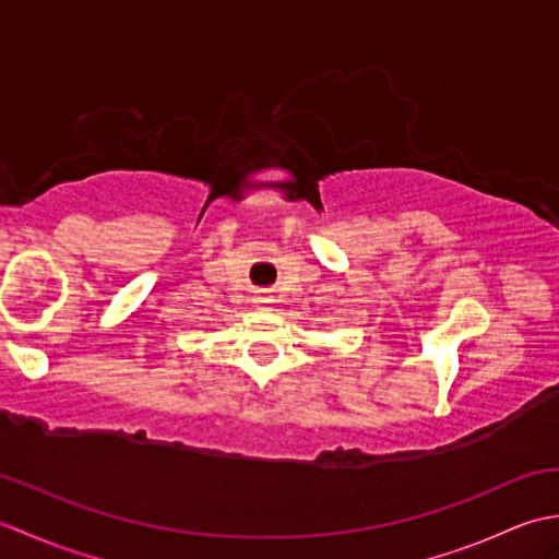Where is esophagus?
Returning a JSON list of instances; mask_svg holds the SVG:
<instances>
[{
	"mask_svg": "<svg viewBox=\"0 0 559 559\" xmlns=\"http://www.w3.org/2000/svg\"><path fill=\"white\" fill-rule=\"evenodd\" d=\"M259 302H264V305H269V302H271V298H259Z\"/></svg>",
	"mask_w": 559,
	"mask_h": 559,
	"instance_id": "34e87169",
	"label": "esophagus"
}]
</instances>
